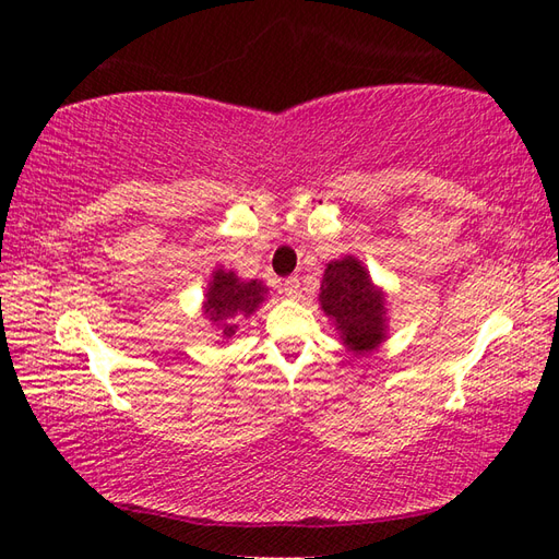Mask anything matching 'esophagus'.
Segmentation results:
<instances>
[{
    "mask_svg": "<svg viewBox=\"0 0 559 559\" xmlns=\"http://www.w3.org/2000/svg\"><path fill=\"white\" fill-rule=\"evenodd\" d=\"M281 293L286 295V298H298L300 295V281L298 278H286L283 281V286H281Z\"/></svg>",
    "mask_w": 559,
    "mask_h": 559,
    "instance_id": "34e87169",
    "label": "esophagus"
}]
</instances>
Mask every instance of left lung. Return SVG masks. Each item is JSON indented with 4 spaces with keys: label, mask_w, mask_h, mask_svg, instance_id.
Wrapping results in <instances>:
<instances>
[{
    "label": "left lung",
    "mask_w": 559,
    "mask_h": 559,
    "mask_svg": "<svg viewBox=\"0 0 559 559\" xmlns=\"http://www.w3.org/2000/svg\"><path fill=\"white\" fill-rule=\"evenodd\" d=\"M319 305L336 324L343 346L355 355L382 346L386 338V295L355 257L326 264Z\"/></svg>",
    "instance_id": "left-lung-1"
}]
</instances>
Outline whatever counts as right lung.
<instances>
[{
  "instance_id": "right-lung-1",
  "label": "right lung",
  "mask_w": 559,
  "mask_h": 559,
  "mask_svg": "<svg viewBox=\"0 0 559 559\" xmlns=\"http://www.w3.org/2000/svg\"><path fill=\"white\" fill-rule=\"evenodd\" d=\"M264 300L266 286L261 281H242L235 276V271L216 269L206 288L204 314L221 329L225 338H230L237 329V319L252 314Z\"/></svg>"
}]
</instances>
